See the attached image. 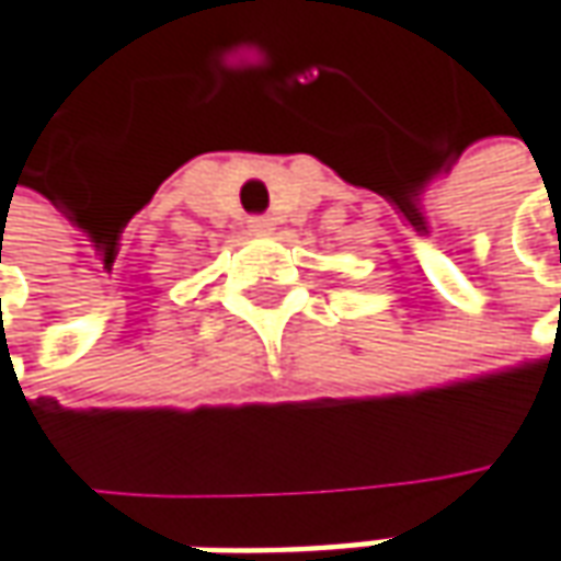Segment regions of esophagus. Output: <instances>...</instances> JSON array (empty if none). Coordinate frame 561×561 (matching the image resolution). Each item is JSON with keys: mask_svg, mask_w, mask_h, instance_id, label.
Masks as SVG:
<instances>
[{"mask_svg": "<svg viewBox=\"0 0 561 561\" xmlns=\"http://www.w3.org/2000/svg\"><path fill=\"white\" fill-rule=\"evenodd\" d=\"M250 234H270L273 231V218H266V215H260V218H250Z\"/></svg>", "mask_w": 561, "mask_h": 561, "instance_id": "34e87169", "label": "esophagus"}]
</instances>
